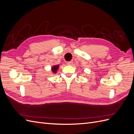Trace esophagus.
<instances>
[{"label": "esophagus", "mask_w": 134, "mask_h": 134, "mask_svg": "<svg viewBox=\"0 0 134 134\" xmlns=\"http://www.w3.org/2000/svg\"><path fill=\"white\" fill-rule=\"evenodd\" d=\"M73 63V62H72V61H70V62H68L67 63H66V64H68V65H72V64Z\"/></svg>", "instance_id": "esophagus-1"}]
</instances>
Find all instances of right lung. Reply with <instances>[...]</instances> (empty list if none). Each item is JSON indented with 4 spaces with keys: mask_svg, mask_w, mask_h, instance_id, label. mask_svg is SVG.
<instances>
[{
    "mask_svg": "<svg viewBox=\"0 0 134 134\" xmlns=\"http://www.w3.org/2000/svg\"><path fill=\"white\" fill-rule=\"evenodd\" d=\"M59 65H54L53 66H52L51 68V70L52 71L54 72V73H55L56 72H57V70L59 69Z\"/></svg>",
    "mask_w": 134,
    "mask_h": 134,
    "instance_id": "1",
    "label": "right lung"
}]
</instances>
